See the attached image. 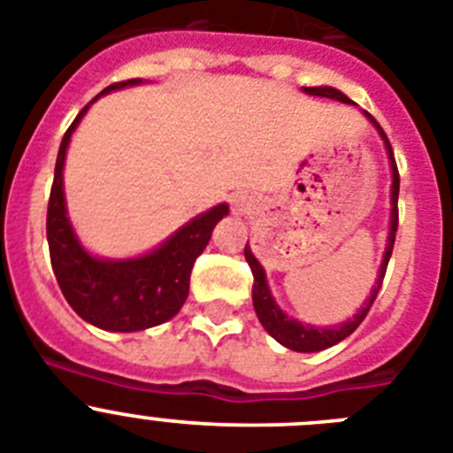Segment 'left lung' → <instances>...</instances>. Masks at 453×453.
<instances>
[{"mask_svg": "<svg viewBox=\"0 0 453 453\" xmlns=\"http://www.w3.org/2000/svg\"><path fill=\"white\" fill-rule=\"evenodd\" d=\"M304 95L309 96H325V99H334L341 101V104H352V99L341 92L336 88H329V85H318V88H303ZM364 115L368 117L370 124L377 128L379 137L384 140L386 153H388V165H390V173H393V185H390V226H388V243H386L384 250V259H381V266H379V275L374 280V287L370 291L368 300L364 303V307L358 309L352 318H348L345 323L338 325H325V327H318V325H309V323H300L297 318L287 316V313L280 309V304L275 303V297H273L271 288H268L266 282V271L259 262H257V257L252 255L250 246L246 243V262L250 266L252 277H255V284H252V307H255L257 318H259V323L262 327L275 338L277 343L284 345V348L293 349V352H320V349H327L332 345L341 343L343 338H348L358 325L364 323V318L368 316L370 307H372L374 297H377L379 288H381V282H384L386 275V266H388V259L393 255V246H395V232H397V196H399V173H397V165H395V156L393 149H390V142L386 137V133L381 130V126L374 121L372 115H368L364 110Z\"/></svg>", "mask_w": 453, "mask_h": 453, "instance_id": "obj_1", "label": "left lung"}]
</instances>
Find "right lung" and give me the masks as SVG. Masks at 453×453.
I'll return each instance as SVG.
<instances>
[{"mask_svg": "<svg viewBox=\"0 0 453 453\" xmlns=\"http://www.w3.org/2000/svg\"><path fill=\"white\" fill-rule=\"evenodd\" d=\"M140 83L142 79H130L108 85L76 115L60 142L49 196L47 242L60 291L85 323L105 332H142L176 316L189 296V277L196 257L210 243L214 226L230 211L226 203L214 205L187 221L157 248L128 259L96 257L81 243L69 221L63 187L69 140L96 99Z\"/></svg>", "mask_w": 453, "mask_h": 453, "instance_id": "obj_1", "label": "right lung"}]
</instances>
